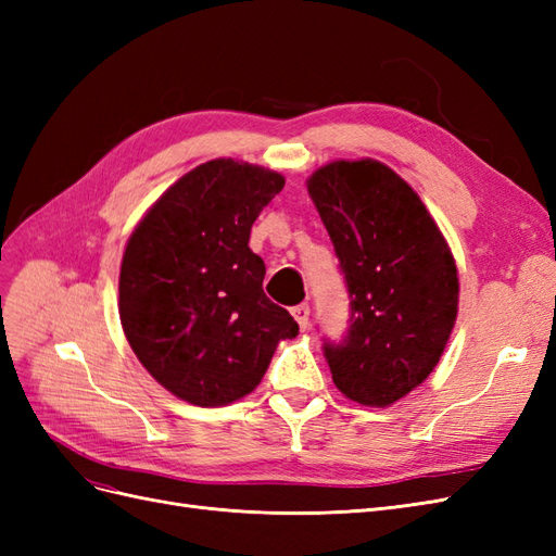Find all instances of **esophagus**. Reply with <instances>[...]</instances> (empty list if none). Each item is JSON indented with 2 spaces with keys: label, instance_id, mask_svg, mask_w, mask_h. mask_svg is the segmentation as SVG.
<instances>
[{
  "label": "esophagus",
  "instance_id": "esophagus-1",
  "mask_svg": "<svg viewBox=\"0 0 556 556\" xmlns=\"http://www.w3.org/2000/svg\"><path fill=\"white\" fill-rule=\"evenodd\" d=\"M292 315H294V319L299 323V327L306 329L308 327V317H311V306L308 304H299V306L292 308Z\"/></svg>",
  "mask_w": 556,
  "mask_h": 556
}]
</instances>
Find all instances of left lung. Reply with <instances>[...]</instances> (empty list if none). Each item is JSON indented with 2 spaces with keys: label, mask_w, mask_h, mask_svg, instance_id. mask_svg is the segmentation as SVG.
<instances>
[{
  "label": "left lung",
  "mask_w": 556,
  "mask_h": 556,
  "mask_svg": "<svg viewBox=\"0 0 556 556\" xmlns=\"http://www.w3.org/2000/svg\"><path fill=\"white\" fill-rule=\"evenodd\" d=\"M350 299L341 341L325 339L333 384L364 406L406 396L439 364L459 280L429 211L390 166L331 162L308 180Z\"/></svg>",
  "instance_id": "obj_1"
}]
</instances>
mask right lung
Segmentation results:
<instances>
[{"mask_svg":"<svg viewBox=\"0 0 556 556\" xmlns=\"http://www.w3.org/2000/svg\"><path fill=\"white\" fill-rule=\"evenodd\" d=\"M280 174L213 160L185 174L146 213L125 248L121 323L134 355L194 406H225L264 378L294 317L262 290L252 223Z\"/></svg>","mask_w":556,"mask_h":556,"instance_id":"add662e5","label":"right lung"}]
</instances>
